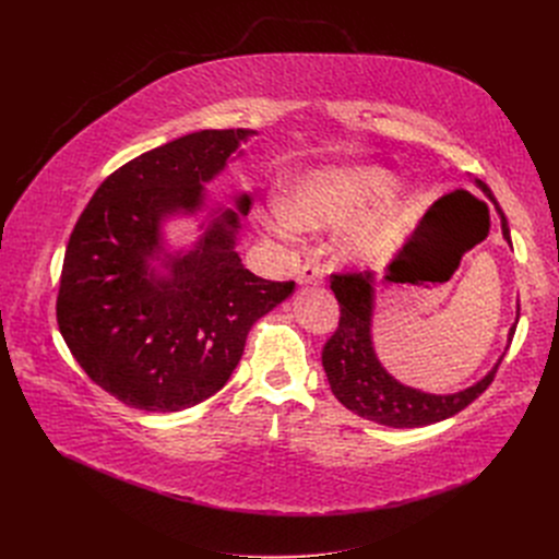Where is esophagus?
Masks as SVG:
<instances>
[{
  "label": "esophagus",
  "instance_id": "esophagus-1",
  "mask_svg": "<svg viewBox=\"0 0 559 559\" xmlns=\"http://www.w3.org/2000/svg\"><path fill=\"white\" fill-rule=\"evenodd\" d=\"M324 278H326V270L321 267L319 262H306L297 274L299 285H319V283H324Z\"/></svg>",
  "mask_w": 559,
  "mask_h": 559
}]
</instances>
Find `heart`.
<instances>
[{
  "label": "heart",
  "instance_id": "obj_1",
  "mask_svg": "<svg viewBox=\"0 0 559 559\" xmlns=\"http://www.w3.org/2000/svg\"><path fill=\"white\" fill-rule=\"evenodd\" d=\"M383 176L373 169H326L308 174L283 199V215L295 226L342 224L356 217L383 190ZM378 224L367 222L348 238L350 251L362 253L376 245Z\"/></svg>",
  "mask_w": 559,
  "mask_h": 559
}]
</instances>
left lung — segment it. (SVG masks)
<instances>
[{
    "instance_id": "obj_1",
    "label": "left lung",
    "mask_w": 559,
    "mask_h": 559,
    "mask_svg": "<svg viewBox=\"0 0 559 559\" xmlns=\"http://www.w3.org/2000/svg\"><path fill=\"white\" fill-rule=\"evenodd\" d=\"M476 186L493 201L501 215L503 238L510 240V226L496 203L491 190L476 179ZM331 289L340 301V324L321 350V365L329 376L335 399L362 419L390 428H419L457 415L472 405L489 385L498 365L476 383L457 394L435 396L405 388L380 367L371 346V310H373V274L371 272H333ZM516 326L510 331V340Z\"/></svg>"
}]
</instances>
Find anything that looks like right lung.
Listing matches in <instances>:
<instances>
[{"instance_id": "1", "label": "right lung", "mask_w": 559, "mask_h": 559, "mask_svg": "<svg viewBox=\"0 0 559 559\" xmlns=\"http://www.w3.org/2000/svg\"><path fill=\"white\" fill-rule=\"evenodd\" d=\"M251 131L211 129L171 140L115 169L81 213L66 249L56 321L95 385L142 413H176L226 385L251 326L295 289L264 281L235 253L238 215L222 213L201 245L146 276L158 222L201 203ZM249 197L240 211H249Z\"/></svg>"}]
</instances>
